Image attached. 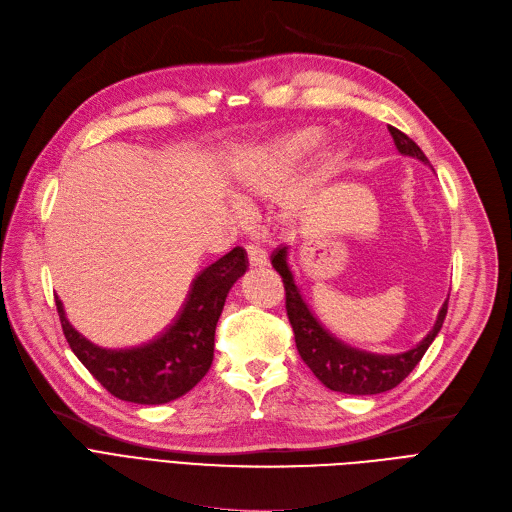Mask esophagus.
<instances>
[{
    "mask_svg": "<svg viewBox=\"0 0 512 512\" xmlns=\"http://www.w3.org/2000/svg\"><path fill=\"white\" fill-rule=\"evenodd\" d=\"M248 260L250 266H266L269 264V254L262 250L260 246H248Z\"/></svg>",
    "mask_w": 512,
    "mask_h": 512,
    "instance_id": "34e87169",
    "label": "esophagus"
}]
</instances>
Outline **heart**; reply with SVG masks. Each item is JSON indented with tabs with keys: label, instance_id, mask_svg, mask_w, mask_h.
Here are the masks:
<instances>
[{
	"label": "heart",
	"instance_id": "heart-1",
	"mask_svg": "<svg viewBox=\"0 0 512 512\" xmlns=\"http://www.w3.org/2000/svg\"><path fill=\"white\" fill-rule=\"evenodd\" d=\"M323 139L319 129H300L258 145L237 162L235 187L246 196H277L321 148Z\"/></svg>",
	"mask_w": 512,
	"mask_h": 512
}]
</instances>
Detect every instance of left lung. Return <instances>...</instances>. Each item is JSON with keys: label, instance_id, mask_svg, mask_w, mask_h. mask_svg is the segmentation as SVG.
Listing matches in <instances>:
<instances>
[{"label": "left lung", "instance_id": "1", "mask_svg": "<svg viewBox=\"0 0 512 512\" xmlns=\"http://www.w3.org/2000/svg\"><path fill=\"white\" fill-rule=\"evenodd\" d=\"M394 137L396 148L402 156H410L429 166L427 156L421 152L419 145L406 137L398 129H389ZM271 262L275 271L283 277L285 285V308L289 323L294 327L296 346L302 360L308 364V369L316 375L325 387L333 392H342L350 396H375L394 389L400 381H404L410 371L417 367L419 360L425 356L427 348L433 344V339L440 333L446 312H448V298L442 304L437 319L429 333L421 339L417 346H412L406 352L398 354H377L354 348L342 339L335 337L325 325L316 319V314L306 304L300 285L296 283L294 271L289 266V246L283 243L279 246Z\"/></svg>", "mask_w": 512, "mask_h": 512}]
</instances>
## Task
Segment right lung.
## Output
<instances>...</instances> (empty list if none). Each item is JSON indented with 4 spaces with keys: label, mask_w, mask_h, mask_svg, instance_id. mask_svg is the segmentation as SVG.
Returning a JSON list of instances; mask_svg holds the SVG:
<instances>
[{
    "label": "right lung",
    "mask_w": 512,
    "mask_h": 512,
    "mask_svg": "<svg viewBox=\"0 0 512 512\" xmlns=\"http://www.w3.org/2000/svg\"><path fill=\"white\" fill-rule=\"evenodd\" d=\"M248 254L233 248L191 281L189 294L160 335L129 348H102L66 319L56 296L62 331L75 356L112 396L135 404H166L185 396L208 373L214 358V331L231 287L248 271Z\"/></svg>",
    "instance_id": "right-lung-1"
}]
</instances>
